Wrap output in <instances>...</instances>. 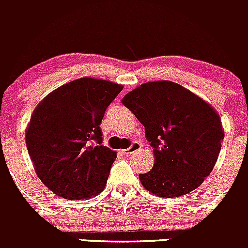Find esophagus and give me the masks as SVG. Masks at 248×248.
<instances>
[{"instance_id":"obj_1","label":"esophagus","mask_w":248,"mask_h":248,"mask_svg":"<svg viewBox=\"0 0 248 248\" xmlns=\"http://www.w3.org/2000/svg\"><path fill=\"white\" fill-rule=\"evenodd\" d=\"M140 149H141V144L133 143L128 149H125V150H124V153H125V154H133V153L140 150Z\"/></svg>"}]
</instances>
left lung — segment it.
<instances>
[{
	"instance_id": "obj_1",
	"label": "left lung",
	"mask_w": 248,
	"mask_h": 248,
	"mask_svg": "<svg viewBox=\"0 0 248 248\" xmlns=\"http://www.w3.org/2000/svg\"><path fill=\"white\" fill-rule=\"evenodd\" d=\"M122 103L145 126L154 166L140 174L141 185L160 198L198 189L211 174L223 140L218 113L202 98L170 80L139 85Z\"/></svg>"
}]
</instances>
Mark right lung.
<instances>
[{"instance_id":"obj_1","label":"right lung","mask_w":248,"mask_h":248,"mask_svg":"<svg viewBox=\"0 0 248 248\" xmlns=\"http://www.w3.org/2000/svg\"><path fill=\"white\" fill-rule=\"evenodd\" d=\"M122 89V84L85 77L61 85L37 105L26 145L50 191L68 200H85L104 190L117 153L102 145L99 125Z\"/></svg>"}]
</instances>
